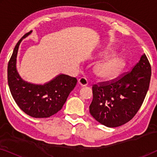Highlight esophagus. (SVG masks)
I'll list each match as a JSON object with an SVG mask.
<instances>
[{
    "instance_id": "1",
    "label": "esophagus",
    "mask_w": 157,
    "mask_h": 157,
    "mask_svg": "<svg viewBox=\"0 0 157 157\" xmlns=\"http://www.w3.org/2000/svg\"><path fill=\"white\" fill-rule=\"evenodd\" d=\"M78 84L81 86H86L88 85V81L85 77H82V78L78 79Z\"/></svg>"
}]
</instances>
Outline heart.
<instances>
[{
	"label": "heart",
	"mask_w": 157,
	"mask_h": 157,
	"mask_svg": "<svg viewBox=\"0 0 157 157\" xmlns=\"http://www.w3.org/2000/svg\"><path fill=\"white\" fill-rule=\"evenodd\" d=\"M114 52L111 48H106L100 54L101 56H107ZM126 66V60L119 54L111 55L106 59L98 62L94 67V72L96 78L104 81H109L119 76Z\"/></svg>",
	"instance_id": "1"
}]
</instances>
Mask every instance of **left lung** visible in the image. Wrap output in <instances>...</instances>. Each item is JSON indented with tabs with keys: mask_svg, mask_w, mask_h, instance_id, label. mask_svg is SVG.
I'll return each instance as SVG.
<instances>
[{
	"mask_svg": "<svg viewBox=\"0 0 157 157\" xmlns=\"http://www.w3.org/2000/svg\"><path fill=\"white\" fill-rule=\"evenodd\" d=\"M151 66L145 54L132 71L111 83L94 85L91 115L107 127H117L136 115L144 100L151 79Z\"/></svg>",
	"mask_w": 157,
	"mask_h": 157,
	"instance_id": "left-lung-1",
	"label": "left lung"
}]
</instances>
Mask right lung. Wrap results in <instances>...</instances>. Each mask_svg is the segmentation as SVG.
<instances>
[{
  "label": "right lung",
  "instance_id": "add662e5",
  "mask_svg": "<svg viewBox=\"0 0 157 157\" xmlns=\"http://www.w3.org/2000/svg\"><path fill=\"white\" fill-rule=\"evenodd\" d=\"M32 33H25L15 46L8 62V82L10 93L23 112L34 118H48L61 110L68 96L76 86V78L59 74L44 84H36L23 80L16 68L20 44Z\"/></svg>",
  "mask_w": 157,
  "mask_h": 157
}]
</instances>
